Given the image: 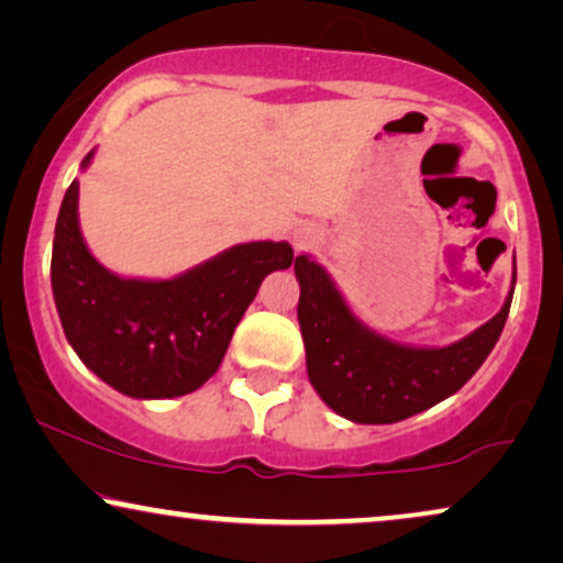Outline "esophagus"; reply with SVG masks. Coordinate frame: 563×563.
Segmentation results:
<instances>
[{"instance_id":"34e87169","label":"esophagus","mask_w":563,"mask_h":563,"mask_svg":"<svg viewBox=\"0 0 563 563\" xmlns=\"http://www.w3.org/2000/svg\"><path fill=\"white\" fill-rule=\"evenodd\" d=\"M312 241H314V235L307 228L297 230V233H295V245H297V249H305V245H310Z\"/></svg>"}]
</instances>
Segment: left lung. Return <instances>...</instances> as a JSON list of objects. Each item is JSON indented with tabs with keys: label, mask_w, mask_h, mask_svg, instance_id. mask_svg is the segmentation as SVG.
<instances>
[{
	"label": "left lung",
	"mask_w": 563,
	"mask_h": 563,
	"mask_svg": "<svg viewBox=\"0 0 563 563\" xmlns=\"http://www.w3.org/2000/svg\"><path fill=\"white\" fill-rule=\"evenodd\" d=\"M295 274L310 384L330 410L364 426H389L456 395L499 341L515 291L512 272L503 310L461 341L407 345L358 320L312 256H297Z\"/></svg>",
	"instance_id": "8db88e82"
}]
</instances>
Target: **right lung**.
<instances>
[{
	"instance_id": "obj_1",
	"label": "right lung",
	"mask_w": 563,
	"mask_h": 563,
	"mask_svg": "<svg viewBox=\"0 0 563 563\" xmlns=\"http://www.w3.org/2000/svg\"><path fill=\"white\" fill-rule=\"evenodd\" d=\"M91 158L95 151L81 168ZM291 261L287 241H253L174 279L118 276L84 243L74 179L56 220L51 287L60 325L84 366L128 397L172 399L199 389L218 372L261 282Z\"/></svg>"
}]
</instances>
